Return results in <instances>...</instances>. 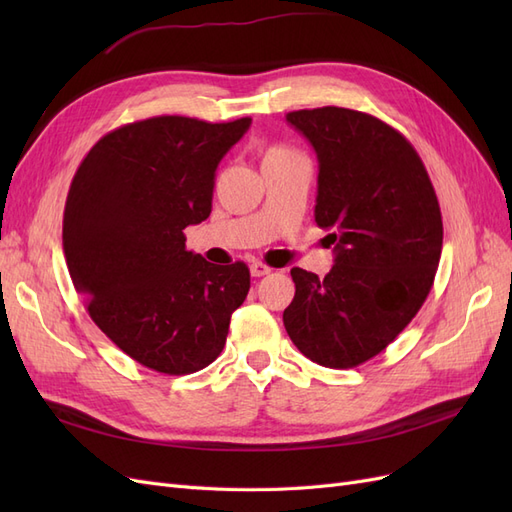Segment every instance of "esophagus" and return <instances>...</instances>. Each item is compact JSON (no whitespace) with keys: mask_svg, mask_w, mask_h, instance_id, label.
Listing matches in <instances>:
<instances>
[{"mask_svg":"<svg viewBox=\"0 0 512 512\" xmlns=\"http://www.w3.org/2000/svg\"><path fill=\"white\" fill-rule=\"evenodd\" d=\"M273 269L271 267H267L265 265V262H252V265H250V273L254 275V277H262V275H269Z\"/></svg>","mask_w":512,"mask_h":512,"instance_id":"obj_1","label":"esophagus"}]
</instances>
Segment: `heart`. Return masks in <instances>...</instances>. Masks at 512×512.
<instances>
[{
    "label": "heart",
    "mask_w": 512,
    "mask_h": 512,
    "mask_svg": "<svg viewBox=\"0 0 512 512\" xmlns=\"http://www.w3.org/2000/svg\"><path fill=\"white\" fill-rule=\"evenodd\" d=\"M290 149L282 147V145H273V147H267L265 149V156H262V160H269V158H282V156H290Z\"/></svg>",
    "instance_id": "obj_1"
}]
</instances>
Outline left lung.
Segmentation results:
<instances>
[{
  "label": "left lung",
  "instance_id": "obj_1",
  "mask_svg": "<svg viewBox=\"0 0 512 512\" xmlns=\"http://www.w3.org/2000/svg\"><path fill=\"white\" fill-rule=\"evenodd\" d=\"M318 156L316 224L331 228L335 265L290 269L284 327L307 359L350 369L374 359L425 303L442 254V213L408 138L352 108L286 115Z\"/></svg>",
  "mask_w": 512,
  "mask_h": 512
}]
</instances>
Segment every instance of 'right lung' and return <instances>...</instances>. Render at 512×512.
<instances>
[{"mask_svg": "<svg viewBox=\"0 0 512 512\" xmlns=\"http://www.w3.org/2000/svg\"><path fill=\"white\" fill-rule=\"evenodd\" d=\"M252 119L160 115L104 134L76 168L64 254L98 329L130 359L185 376L218 359L250 290L237 260L211 265L183 230L209 218L215 168Z\"/></svg>", "mask_w": 512, "mask_h": 512, "instance_id": "add662e5", "label": "right lung"}]
</instances>
